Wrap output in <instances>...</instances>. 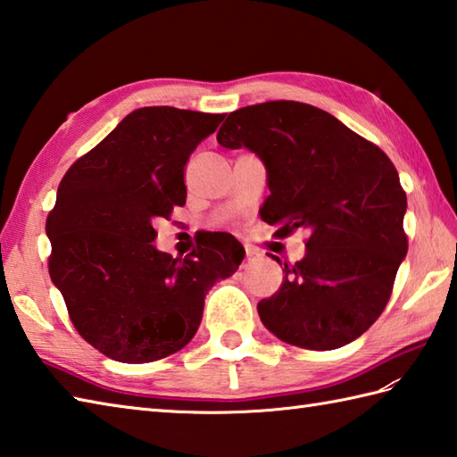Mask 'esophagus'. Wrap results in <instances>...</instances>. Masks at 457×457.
<instances>
[{
	"label": "esophagus",
	"mask_w": 457,
	"mask_h": 457,
	"mask_svg": "<svg viewBox=\"0 0 457 457\" xmlns=\"http://www.w3.org/2000/svg\"><path fill=\"white\" fill-rule=\"evenodd\" d=\"M245 251H247V257H249V259H257V257H259V251H257L255 247L247 245V247H245Z\"/></svg>",
	"instance_id": "esophagus-1"
}]
</instances>
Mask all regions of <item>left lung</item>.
Segmentation results:
<instances>
[{
    "mask_svg": "<svg viewBox=\"0 0 457 457\" xmlns=\"http://www.w3.org/2000/svg\"><path fill=\"white\" fill-rule=\"evenodd\" d=\"M218 143L263 161L270 194L261 220L278 237L310 231L304 257L257 304L261 322L316 352L353 342L381 316L409 251L406 194L391 159L332 113L288 100L231 112Z\"/></svg>",
    "mask_w": 457,
    "mask_h": 457,
    "instance_id": "left-lung-1",
    "label": "left lung"
}]
</instances>
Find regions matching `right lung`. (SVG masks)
Listing matches in <instances>:
<instances>
[{
  "label": "right lung",
  "mask_w": 457,
  "mask_h": 457,
  "mask_svg": "<svg viewBox=\"0 0 457 457\" xmlns=\"http://www.w3.org/2000/svg\"><path fill=\"white\" fill-rule=\"evenodd\" d=\"M223 118L139 108L61 180L46 218L48 273L79 334L115 361L177 353L196 334L208 290L244 261V245L223 231L184 259L153 245V223L187 202L184 164Z\"/></svg>",
  "instance_id": "1"
}]
</instances>
